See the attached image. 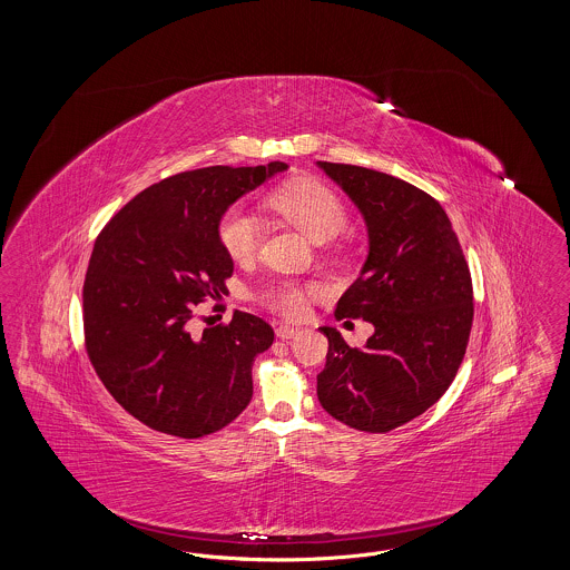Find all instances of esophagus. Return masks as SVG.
I'll return each instance as SVG.
<instances>
[{"label":"esophagus","mask_w":570,"mask_h":570,"mask_svg":"<svg viewBox=\"0 0 570 570\" xmlns=\"http://www.w3.org/2000/svg\"><path fill=\"white\" fill-rule=\"evenodd\" d=\"M297 333V326L293 325H279L277 328H275V335H277L279 340H293Z\"/></svg>","instance_id":"1"}]
</instances>
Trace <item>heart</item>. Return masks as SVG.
<instances>
[{
  "mask_svg": "<svg viewBox=\"0 0 570 570\" xmlns=\"http://www.w3.org/2000/svg\"><path fill=\"white\" fill-rule=\"evenodd\" d=\"M269 205L316 244L333 239L348 219L342 198L314 177L286 181L269 194ZM217 237L233 261L247 263L258 254L263 244V222L245 207H230L217 222ZM309 293V286L282 279L265 291V303L275 312L295 318L305 312V298Z\"/></svg>",
  "mask_w": 570,
  "mask_h": 570,
  "instance_id": "heart-1",
  "label": "heart"
}]
</instances>
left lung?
I'll return each mask as SVG.
<instances>
[{"mask_svg":"<svg viewBox=\"0 0 570 570\" xmlns=\"http://www.w3.org/2000/svg\"><path fill=\"white\" fill-rule=\"evenodd\" d=\"M367 224L370 254L335 318H363L374 335L351 348L333 326L318 402L344 425L384 434L423 414L460 370L474 316L472 277L440 203L393 175L318 163Z\"/></svg>","mask_w":570,"mask_h":570,"instance_id":"8db88e82","label":"left lung"}]
</instances>
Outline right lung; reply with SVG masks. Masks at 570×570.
<instances>
[{
  "label": "right lung",
  "instance_id": "1",
  "mask_svg": "<svg viewBox=\"0 0 570 570\" xmlns=\"http://www.w3.org/2000/svg\"><path fill=\"white\" fill-rule=\"evenodd\" d=\"M288 164L207 166L136 194L98 235L82 284L89 361L115 402L142 425L203 438L252 400V365L273 344L263 318L191 335L194 309L226 293L233 258L217 237L222 214Z\"/></svg>",
  "mask_w": 570,
  "mask_h": 570
}]
</instances>
